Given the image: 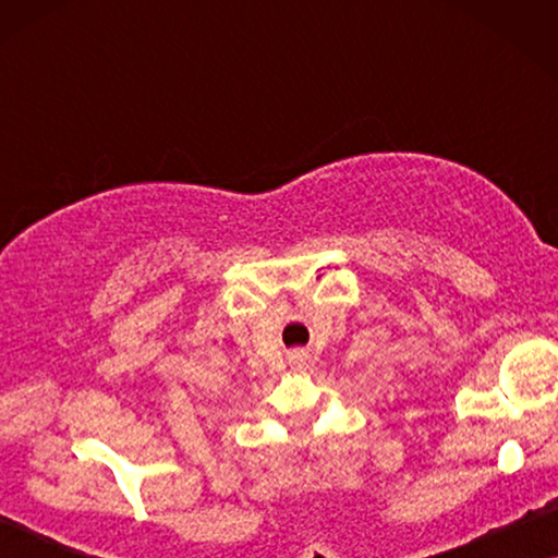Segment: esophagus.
<instances>
[{"mask_svg": "<svg viewBox=\"0 0 558 558\" xmlns=\"http://www.w3.org/2000/svg\"><path fill=\"white\" fill-rule=\"evenodd\" d=\"M289 363H292L294 368H304V365H307V355H304L302 350H294V353L289 355Z\"/></svg>", "mask_w": 558, "mask_h": 558, "instance_id": "1", "label": "esophagus"}]
</instances>
